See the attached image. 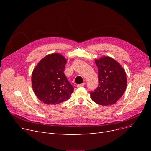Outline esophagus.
Here are the masks:
<instances>
[{"label":"esophagus","mask_w":151,"mask_h":151,"mask_svg":"<svg viewBox=\"0 0 151 151\" xmlns=\"http://www.w3.org/2000/svg\"><path fill=\"white\" fill-rule=\"evenodd\" d=\"M84 84H85V83H82V84H77L76 87H77V88H80V87H83V86H84Z\"/></svg>","instance_id":"34e87169"}]
</instances>
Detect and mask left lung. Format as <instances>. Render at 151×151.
Here are the masks:
<instances>
[{
	"label": "left lung",
	"instance_id": "obj_1",
	"mask_svg": "<svg viewBox=\"0 0 151 151\" xmlns=\"http://www.w3.org/2000/svg\"><path fill=\"white\" fill-rule=\"evenodd\" d=\"M98 68L99 85L91 92V99L101 105L116 104L124 94L127 87L126 73L117 61L110 57L96 59Z\"/></svg>",
	"mask_w": 151,
	"mask_h": 151
}]
</instances>
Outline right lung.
Wrapping results in <instances>:
<instances>
[{
	"label": "right lung",
	"instance_id": "1",
	"mask_svg": "<svg viewBox=\"0 0 151 151\" xmlns=\"http://www.w3.org/2000/svg\"><path fill=\"white\" fill-rule=\"evenodd\" d=\"M66 59L61 54L46 55L39 62L32 75V85L37 98L47 105H57L67 100L74 88L64 71Z\"/></svg>",
	"mask_w": 151,
	"mask_h": 151
}]
</instances>
